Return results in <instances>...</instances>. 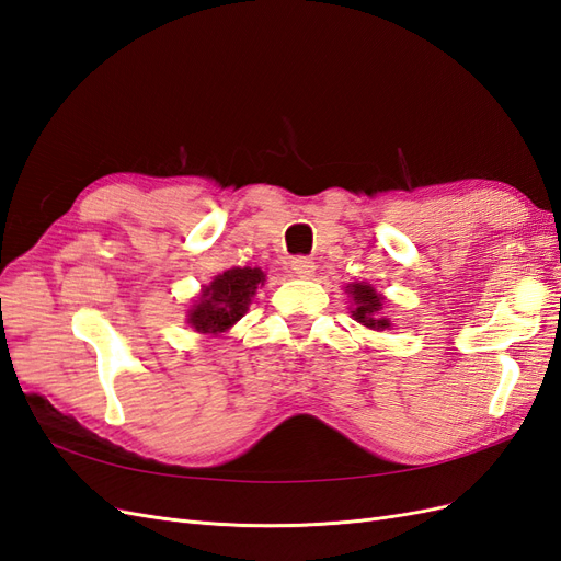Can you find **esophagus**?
I'll return each mask as SVG.
<instances>
[{
  "label": "esophagus",
  "instance_id": "34e87169",
  "mask_svg": "<svg viewBox=\"0 0 561 561\" xmlns=\"http://www.w3.org/2000/svg\"><path fill=\"white\" fill-rule=\"evenodd\" d=\"M290 271L297 278H311L316 271V262L309 257H293L290 260Z\"/></svg>",
  "mask_w": 561,
  "mask_h": 561
}]
</instances>
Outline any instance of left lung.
Instances as JSON below:
<instances>
[{
    "instance_id": "left-lung-1",
    "label": "left lung",
    "mask_w": 561,
    "mask_h": 561,
    "mask_svg": "<svg viewBox=\"0 0 561 561\" xmlns=\"http://www.w3.org/2000/svg\"><path fill=\"white\" fill-rule=\"evenodd\" d=\"M346 293L351 295V316L353 320H358L360 325L369 330H390V320L381 313L383 311V297L375 290L371 285L365 283H351L346 287Z\"/></svg>"
}]
</instances>
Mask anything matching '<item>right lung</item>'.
<instances>
[{"label":"right lung","mask_w":561,"mask_h":561,"mask_svg":"<svg viewBox=\"0 0 561 561\" xmlns=\"http://www.w3.org/2000/svg\"><path fill=\"white\" fill-rule=\"evenodd\" d=\"M264 280V271L257 266H233L225 271L203 287L201 297L186 311V322L201 334L227 332L245 316L254 293Z\"/></svg>","instance_id":"obj_1"}]
</instances>
